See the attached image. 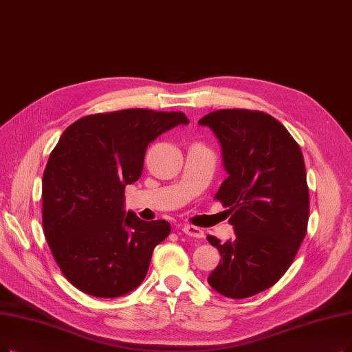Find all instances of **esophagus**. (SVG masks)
<instances>
[{"label":"esophagus","instance_id":"esophagus-1","mask_svg":"<svg viewBox=\"0 0 352 352\" xmlns=\"http://www.w3.org/2000/svg\"><path fill=\"white\" fill-rule=\"evenodd\" d=\"M182 231H184V234H186L189 236H193V238H204V231L198 227H195V225L185 223L184 227H182Z\"/></svg>","mask_w":352,"mask_h":352}]
</instances>
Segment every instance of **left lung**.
<instances>
[{
	"label": "left lung",
	"instance_id": "obj_1",
	"mask_svg": "<svg viewBox=\"0 0 352 352\" xmlns=\"http://www.w3.org/2000/svg\"><path fill=\"white\" fill-rule=\"evenodd\" d=\"M215 133L228 177L215 199L228 208L235 238L221 243V261L208 276L214 290L245 299L287 272L307 231L309 188L299 144L263 111L218 109L199 120Z\"/></svg>",
	"mask_w": 352,
	"mask_h": 352
}]
</instances>
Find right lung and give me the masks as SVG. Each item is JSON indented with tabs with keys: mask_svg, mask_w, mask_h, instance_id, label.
<instances>
[{
	"mask_svg": "<svg viewBox=\"0 0 352 352\" xmlns=\"http://www.w3.org/2000/svg\"><path fill=\"white\" fill-rule=\"evenodd\" d=\"M184 112L143 108L87 116L63 131L41 186L43 231L63 276L95 298H118L144 280L164 219L125 214L124 189L142 176L147 146L188 124Z\"/></svg>",
	"mask_w": 352,
	"mask_h": 352,
	"instance_id": "right-lung-1",
	"label": "right lung"
}]
</instances>
